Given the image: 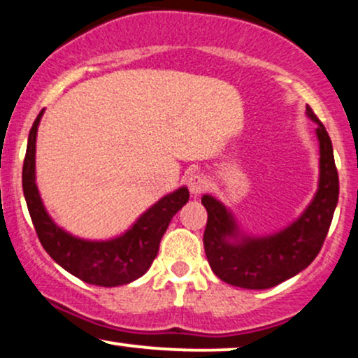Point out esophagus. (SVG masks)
Masks as SVG:
<instances>
[{"mask_svg":"<svg viewBox=\"0 0 358 358\" xmlns=\"http://www.w3.org/2000/svg\"><path fill=\"white\" fill-rule=\"evenodd\" d=\"M187 187L192 195L196 196L208 188V178L203 173H200V171H196V173H192L187 178Z\"/></svg>","mask_w":358,"mask_h":358,"instance_id":"obj_1","label":"esophagus"}]
</instances>
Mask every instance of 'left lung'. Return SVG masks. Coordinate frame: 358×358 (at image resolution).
<instances>
[{
	"label": "left lung",
	"mask_w": 358,
	"mask_h": 358,
	"mask_svg": "<svg viewBox=\"0 0 358 358\" xmlns=\"http://www.w3.org/2000/svg\"><path fill=\"white\" fill-rule=\"evenodd\" d=\"M306 114L318 124L320 183L313 202L289 227L257 239L241 236L232 213L213 196H202L208 213L203 232L205 254L215 276L227 285L244 289L278 286L308 268L322 249L338 202V171L327 129L310 106Z\"/></svg>",
	"instance_id": "8db88e82"
}]
</instances>
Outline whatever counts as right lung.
I'll use <instances>...</instances> for the list:
<instances>
[{
	"label": "right lung",
	"instance_id": "obj_1",
	"mask_svg": "<svg viewBox=\"0 0 358 358\" xmlns=\"http://www.w3.org/2000/svg\"><path fill=\"white\" fill-rule=\"evenodd\" d=\"M42 114L43 110L28 134L22 178L28 212L43 249L57 264L89 285L113 287L141 278L155 261L170 220L188 202L190 193L187 187L158 200L129 231L116 239L84 241L71 236L50 219L35 183V143Z\"/></svg>",
	"mask_w": 358,
	"mask_h": 358
}]
</instances>
